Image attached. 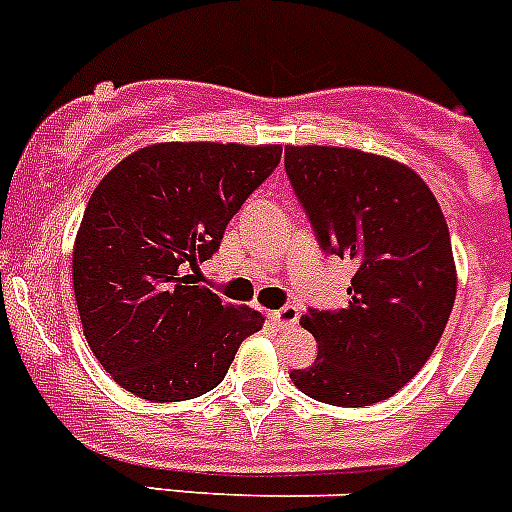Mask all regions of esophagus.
<instances>
[{"mask_svg": "<svg viewBox=\"0 0 512 512\" xmlns=\"http://www.w3.org/2000/svg\"><path fill=\"white\" fill-rule=\"evenodd\" d=\"M269 320L274 323V328H295L297 320H300V312H297L295 305H284L279 310L269 312Z\"/></svg>", "mask_w": 512, "mask_h": 512, "instance_id": "1", "label": "esophagus"}]
</instances>
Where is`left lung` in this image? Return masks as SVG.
<instances>
[{
  "label": "left lung",
  "mask_w": 512,
  "mask_h": 512,
  "mask_svg": "<svg viewBox=\"0 0 512 512\" xmlns=\"http://www.w3.org/2000/svg\"><path fill=\"white\" fill-rule=\"evenodd\" d=\"M284 169L320 248L356 266L346 307L302 315L318 359L289 377L338 408L387 400L423 369L454 307L441 205L410 166L356 148L287 146Z\"/></svg>",
  "instance_id": "left-lung-1"
}]
</instances>
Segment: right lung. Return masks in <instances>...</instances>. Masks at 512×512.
<instances>
[{"label":"right lung","instance_id":"1","mask_svg":"<svg viewBox=\"0 0 512 512\" xmlns=\"http://www.w3.org/2000/svg\"><path fill=\"white\" fill-rule=\"evenodd\" d=\"M282 146L153 143L104 176L74 243V295L92 354L122 390L182 402L215 390L261 330L253 307L194 282Z\"/></svg>","mask_w":512,"mask_h":512}]
</instances>
